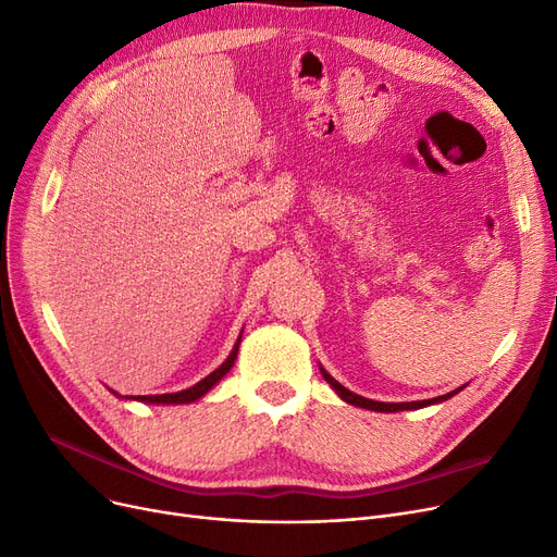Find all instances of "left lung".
<instances>
[{"instance_id": "obj_1", "label": "left lung", "mask_w": 557, "mask_h": 557, "mask_svg": "<svg viewBox=\"0 0 557 557\" xmlns=\"http://www.w3.org/2000/svg\"><path fill=\"white\" fill-rule=\"evenodd\" d=\"M321 374H323V379L331 383L335 389H337V395L344 399V401H348V404H354V406H362V408H369V410H381V413H395V410H408V408H422V406H426V404H436V401H443V399H449L451 395H457L459 389H455V393H449V395H443V397H434V399H424V401H406V404H383V401H372V399H364V397H358V395H354L351 389H346L344 385H339L331 374L325 372V369H321Z\"/></svg>"}]
</instances>
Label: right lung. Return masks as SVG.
Wrapping results in <instances>:
<instances>
[{"mask_svg": "<svg viewBox=\"0 0 557 557\" xmlns=\"http://www.w3.org/2000/svg\"><path fill=\"white\" fill-rule=\"evenodd\" d=\"M238 342H240V339H238ZM236 354H238V344L234 346V351L230 354V358H226V360L215 369L213 374H209L203 381H199L197 385H193V387H188V389H183V393H174V395H144V397H137V399L147 401V404H190V401H195V399H199V397H203L206 393H209V389H211L226 372H230L234 360H236Z\"/></svg>", "mask_w": 557, "mask_h": 557, "instance_id": "add662e5", "label": "right lung"}]
</instances>
